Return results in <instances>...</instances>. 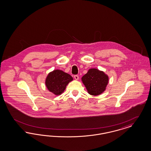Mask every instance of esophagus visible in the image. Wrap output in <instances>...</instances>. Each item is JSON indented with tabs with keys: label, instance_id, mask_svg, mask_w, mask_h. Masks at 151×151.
Segmentation results:
<instances>
[{
	"label": "esophagus",
	"instance_id": "34e87169",
	"mask_svg": "<svg viewBox=\"0 0 151 151\" xmlns=\"http://www.w3.org/2000/svg\"><path fill=\"white\" fill-rule=\"evenodd\" d=\"M74 78H75L76 80H78V78H79L78 75H75V76H74Z\"/></svg>",
	"mask_w": 151,
	"mask_h": 151
}]
</instances>
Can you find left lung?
<instances>
[{
    "instance_id": "obj_1",
    "label": "left lung",
    "mask_w": 151,
    "mask_h": 151,
    "mask_svg": "<svg viewBox=\"0 0 151 151\" xmlns=\"http://www.w3.org/2000/svg\"><path fill=\"white\" fill-rule=\"evenodd\" d=\"M109 76L103 71L95 68L89 69L81 78V81L91 95L97 96L103 93L109 83Z\"/></svg>"
}]
</instances>
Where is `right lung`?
Instances as JSON below:
<instances>
[{"label":"right lung","instance_id":"right-lung-1","mask_svg":"<svg viewBox=\"0 0 151 151\" xmlns=\"http://www.w3.org/2000/svg\"><path fill=\"white\" fill-rule=\"evenodd\" d=\"M73 80L70 75L57 69L48 73L45 79V85L50 92L58 96L63 94L68 83Z\"/></svg>","mask_w":151,"mask_h":151}]
</instances>
